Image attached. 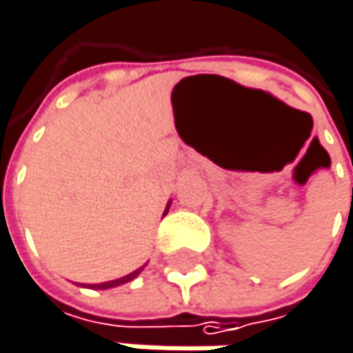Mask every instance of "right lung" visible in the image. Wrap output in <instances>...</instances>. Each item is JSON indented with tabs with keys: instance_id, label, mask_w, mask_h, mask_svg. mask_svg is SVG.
Masks as SVG:
<instances>
[{
	"instance_id": "right-lung-1",
	"label": "right lung",
	"mask_w": 353,
	"mask_h": 353,
	"mask_svg": "<svg viewBox=\"0 0 353 353\" xmlns=\"http://www.w3.org/2000/svg\"><path fill=\"white\" fill-rule=\"evenodd\" d=\"M141 270H143V268H139V270H134L132 274H128V276H124V278H118V280H112V282H104V284H94V288H112V286H118V284H124V282H130L132 278H137V276L141 274Z\"/></svg>"
}]
</instances>
